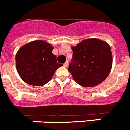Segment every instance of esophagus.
Wrapping results in <instances>:
<instances>
[{"label": "esophagus", "mask_w": 130, "mask_h": 130, "mask_svg": "<svg viewBox=\"0 0 130 130\" xmlns=\"http://www.w3.org/2000/svg\"><path fill=\"white\" fill-rule=\"evenodd\" d=\"M68 61H66V62L64 64V67H68Z\"/></svg>", "instance_id": "obj_1"}]
</instances>
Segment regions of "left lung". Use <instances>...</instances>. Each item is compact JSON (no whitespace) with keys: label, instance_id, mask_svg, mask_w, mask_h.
Returning a JSON list of instances; mask_svg holds the SVG:
<instances>
[{"label":"left lung","instance_id":"8db88e82","mask_svg":"<svg viewBox=\"0 0 130 130\" xmlns=\"http://www.w3.org/2000/svg\"><path fill=\"white\" fill-rule=\"evenodd\" d=\"M68 71L83 87H94L105 80L112 67V53L107 43L87 39L74 47Z\"/></svg>","mask_w":130,"mask_h":130}]
</instances>
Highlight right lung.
Returning a JSON list of instances; mask_svg holds the SVG:
<instances>
[{"label":"right lung","mask_w":130,"mask_h":130,"mask_svg":"<svg viewBox=\"0 0 130 130\" xmlns=\"http://www.w3.org/2000/svg\"><path fill=\"white\" fill-rule=\"evenodd\" d=\"M51 44L42 40L31 41L21 47L15 57L17 70L23 81L30 85L43 86L56 70L63 66L57 62Z\"/></svg>","instance_id":"1"}]
</instances>
